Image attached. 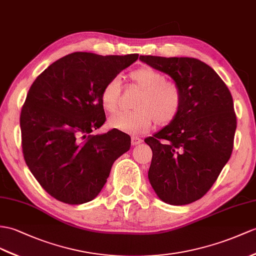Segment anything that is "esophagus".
I'll return each instance as SVG.
<instances>
[{"instance_id":"obj_1","label":"esophagus","mask_w":256,"mask_h":256,"mask_svg":"<svg viewBox=\"0 0 256 256\" xmlns=\"http://www.w3.org/2000/svg\"><path fill=\"white\" fill-rule=\"evenodd\" d=\"M140 143H142V140L140 138H138V136H132V146H136L140 144Z\"/></svg>"}]
</instances>
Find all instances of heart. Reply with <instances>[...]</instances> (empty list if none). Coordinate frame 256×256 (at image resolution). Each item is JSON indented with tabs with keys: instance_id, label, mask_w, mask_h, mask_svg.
<instances>
[{
	"instance_id": "1",
	"label": "heart",
	"mask_w": 256,
	"mask_h": 256,
	"mask_svg": "<svg viewBox=\"0 0 256 256\" xmlns=\"http://www.w3.org/2000/svg\"><path fill=\"white\" fill-rule=\"evenodd\" d=\"M130 78L143 91L136 103L134 112H122L112 116L110 126L124 132H144L153 120L158 126H166L176 120L182 108V93L178 86L166 81L164 74L144 66L132 72ZM120 78L108 80L101 93L103 108L114 113L120 105Z\"/></svg>"
}]
</instances>
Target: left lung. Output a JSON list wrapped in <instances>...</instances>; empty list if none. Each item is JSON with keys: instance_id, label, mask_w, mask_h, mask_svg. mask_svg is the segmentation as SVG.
<instances>
[{"instance_id": "1", "label": "left lung", "mask_w": 256, "mask_h": 256, "mask_svg": "<svg viewBox=\"0 0 256 256\" xmlns=\"http://www.w3.org/2000/svg\"><path fill=\"white\" fill-rule=\"evenodd\" d=\"M139 60L168 74L182 93L176 120L144 139L153 152L150 184L163 202L190 204L210 189L232 155L236 128L232 96L213 68L196 58Z\"/></svg>"}]
</instances>
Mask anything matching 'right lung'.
<instances>
[{
  "label": "right lung",
  "instance_id": "1",
  "mask_svg": "<svg viewBox=\"0 0 256 256\" xmlns=\"http://www.w3.org/2000/svg\"><path fill=\"white\" fill-rule=\"evenodd\" d=\"M138 56L72 53L50 65L30 86L20 113L24 158L56 200L70 205L92 201L114 162L130 148V136L120 130L92 132L106 120L104 86Z\"/></svg>",
  "mask_w": 256,
  "mask_h": 256
}]
</instances>
